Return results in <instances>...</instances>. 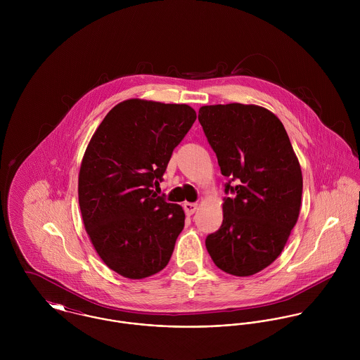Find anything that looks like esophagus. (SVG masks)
Listing matches in <instances>:
<instances>
[{
	"instance_id": "obj_1",
	"label": "esophagus",
	"mask_w": 360,
	"mask_h": 360,
	"mask_svg": "<svg viewBox=\"0 0 360 360\" xmlns=\"http://www.w3.org/2000/svg\"><path fill=\"white\" fill-rule=\"evenodd\" d=\"M184 212L187 213V214H194L195 213V210L198 209V205L197 204H193V202H186L184 205Z\"/></svg>"
}]
</instances>
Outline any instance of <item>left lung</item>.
I'll list each match as a JSON object with an SVG mask.
<instances>
[{
    "label": "left lung",
    "instance_id": "left-lung-1",
    "mask_svg": "<svg viewBox=\"0 0 360 360\" xmlns=\"http://www.w3.org/2000/svg\"><path fill=\"white\" fill-rule=\"evenodd\" d=\"M224 184L223 223L206 237L214 264L252 276L285 247L301 209L302 172L288 134L270 110L244 103L207 105L198 113Z\"/></svg>",
    "mask_w": 360,
    "mask_h": 360
}]
</instances>
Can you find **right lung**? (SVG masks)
I'll return each mask as SVG.
<instances>
[{
    "mask_svg": "<svg viewBox=\"0 0 360 360\" xmlns=\"http://www.w3.org/2000/svg\"><path fill=\"white\" fill-rule=\"evenodd\" d=\"M195 119L184 103L127 100L108 112L91 137L79 173V205L97 254L123 277H150L170 260L186 214L154 187Z\"/></svg>",
    "mask_w": 360,
    "mask_h": 360,
    "instance_id": "right-lung-1",
    "label": "right lung"
}]
</instances>
